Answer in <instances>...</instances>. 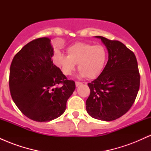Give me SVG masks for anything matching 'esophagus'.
Masks as SVG:
<instances>
[{
	"label": "esophagus",
	"instance_id": "34e87169",
	"mask_svg": "<svg viewBox=\"0 0 151 151\" xmlns=\"http://www.w3.org/2000/svg\"><path fill=\"white\" fill-rule=\"evenodd\" d=\"M75 84H76V86H78L81 85V84H82V82H80V81H76Z\"/></svg>",
	"mask_w": 151,
	"mask_h": 151
}]
</instances>
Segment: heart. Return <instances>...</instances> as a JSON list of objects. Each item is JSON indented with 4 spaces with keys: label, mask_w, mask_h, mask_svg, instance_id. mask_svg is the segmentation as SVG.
<instances>
[{
    "label": "heart",
    "mask_w": 151,
    "mask_h": 151,
    "mask_svg": "<svg viewBox=\"0 0 151 151\" xmlns=\"http://www.w3.org/2000/svg\"><path fill=\"white\" fill-rule=\"evenodd\" d=\"M67 56L59 55L55 63L61 67L65 75H70L75 70L76 64L80 71L79 75L90 79L101 74L108 60V50L101 45L77 42L69 47Z\"/></svg>",
    "instance_id": "1"
}]
</instances>
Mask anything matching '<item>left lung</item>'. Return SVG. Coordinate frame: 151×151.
<instances>
[{
	"label": "left lung",
	"mask_w": 151,
	"mask_h": 151,
	"mask_svg": "<svg viewBox=\"0 0 151 151\" xmlns=\"http://www.w3.org/2000/svg\"><path fill=\"white\" fill-rule=\"evenodd\" d=\"M96 37L106 47L109 60L101 74L88 83L90 95L86 109L93 119L111 121L132 106L139 90L140 74L134 53L125 45L101 36Z\"/></svg>",
	"instance_id": "1"
}]
</instances>
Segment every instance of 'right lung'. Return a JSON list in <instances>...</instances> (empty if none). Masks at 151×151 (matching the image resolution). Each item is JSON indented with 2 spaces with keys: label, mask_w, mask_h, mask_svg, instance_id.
I'll return each instance as SVG.
<instances>
[{
  "label": "right lung",
  "mask_w": 151,
  "mask_h": 151,
  "mask_svg": "<svg viewBox=\"0 0 151 151\" xmlns=\"http://www.w3.org/2000/svg\"><path fill=\"white\" fill-rule=\"evenodd\" d=\"M53 55L50 39L37 38L25 45L10 65L12 99L24 115L38 122L60 116L76 87L54 65Z\"/></svg>",
  "instance_id": "right-lung-1"
}]
</instances>
